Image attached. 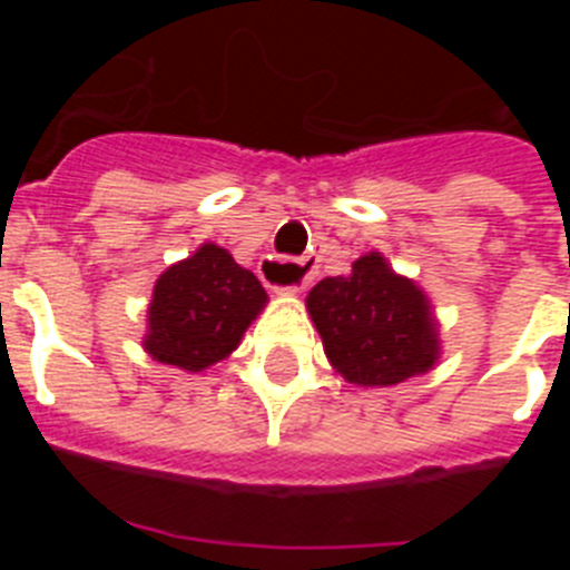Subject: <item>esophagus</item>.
Segmentation results:
<instances>
[{
    "instance_id": "1",
    "label": "esophagus",
    "mask_w": 570,
    "mask_h": 570,
    "mask_svg": "<svg viewBox=\"0 0 570 570\" xmlns=\"http://www.w3.org/2000/svg\"><path fill=\"white\" fill-rule=\"evenodd\" d=\"M259 276L265 285L271 288H279L282 276H296V282H291L288 291H302L314 276V262L305 256V259H288V256H265L259 262Z\"/></svg>"
}]
</instances>
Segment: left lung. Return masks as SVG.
I'll return each mask as SVG.
<instances>
[{"label": "left lung", "instance_id": "left-lung-1", "mask_svg": "<svg viewBox=\"0 0 570 570\" xmlns=\"http://www.w3.org/2000/svg\"><path fill=\"white\" fill-rule=\"evenodd\" d=\"M308 311L331 365L354 385H396L440 354L425 294L380 254L360 256L347 276L316 282Z\"/></svg>", "mask_w": 570, "mask_h": 570}]
</instances>
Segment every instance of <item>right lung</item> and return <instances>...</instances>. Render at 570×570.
I'll use <instances>...</instances> for the list:
<instances>
[{"label": "right lung", "instance_id": "right-lung-1", "mask_svg": "<svg viewBox=\"0 0 570 570\" xmlns=\"http://www.w3.org/2000/svg\"><path fill=\"white\" fill-rule=\"evenodd\" d=\"M268 294L219 245H203L156 279L145 351L156 362L203 371L239 345Z\"/></svg>", "mask_w": 570, "mask_h": 570}]
</instances>
